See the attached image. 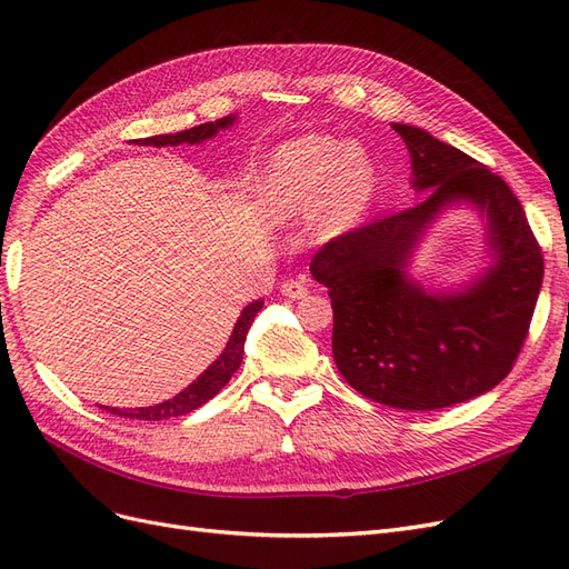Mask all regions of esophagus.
Wrapping results in <instances>:
<instances>
[{
    "instance_id": "1",
    "label": "esophagus",
    "mask_w": 569,
    "mask_h": 569,
    "mask_svg": "<svg viewBox=\"0 0 569 569\" xmlns=\"http://www.w3.org/2000/svg\"><path fill=\"white\" fill-rule=\"evenodd\" d=\"M280 291H282V297H287V299H303L308 295V289L301 280H287L280 287Z\"/></svg>"
}]
</instances>
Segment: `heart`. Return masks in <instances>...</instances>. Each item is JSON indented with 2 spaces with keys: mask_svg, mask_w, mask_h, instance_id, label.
Masks as SVG:
<instances>
[{
  "mask_svg": "<svg viewBox=\"0 0 569 569\" xmlns=\"http://www.w3.org/2000/svg\"><path fill=\"white\" fill-rule=\"evenodd\" d=\"M377 170L360 144L308 134L284 144L270 163L266 194L272 213L313 211V234L335 239L349 232L375 192Z\"/></svg>",
  "mask_w": 569,
  "mask_h": 569,
  "instance_id": "obj_1",
  "label": "heart"
}]
</instances>
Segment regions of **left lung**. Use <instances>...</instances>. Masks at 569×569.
I'll list each match as a JSON object with an SVG mask.
<instances>
[{
	"instance_id": "8db88e82",
	"label": "left lung",
	"mask_w": 569,
	"mask_h": 569,
	"mask_svg": "<svg viewBox=\"0 0 569 569\" xmlns=\"http://www.w3.org/2000/svg\"><path fill=\"white\" fill-rule=\"evenodd\" d=\"M410 153V209L325 244L311 261L330 289L332 353L366 399L439 410L491 391L518 358L543 282V256L510 187L432 132L391 123ZM475 210L488 261L441 288L411 274L426 232L449 210Z\"/></svg>"
}]
</instances>
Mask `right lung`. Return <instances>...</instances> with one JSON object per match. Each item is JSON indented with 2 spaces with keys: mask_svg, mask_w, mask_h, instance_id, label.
I'll return each instance as SVG.
<instances>
[{
  "mask_svg": "<svg viewBox=\"0 0 569 569\" xmlns=\"http://www.w3.org/2000/svg\"><path fill=\"white\" fill-rule=\"evenodd\" d=\"M234 123H237V113H230L226 118L211 120V123H201V126H194V128L182 130V132H173V134H153V137H147V140H132L130 144H137V147L203 144V142L213 140L220 130H228ZM261 308H263V299H256L242 308V313H239V318L232 327L226 349L220 351V356L197 377L192 385H187L180 393L173 396V399L153 403V406H144V408H109V406H99V408L113 412V416H118V418H132V420H168V418L187 416V412L201 408L206 401H211L213 396L230 382V377L237 372L239 366H242L249 327Z\"/></svg>",
  "mask_w": 569,
  "mask_h": 569,
  "instance_id": "right-lung-1",
  "label": "right lung"
}]
</instances>
